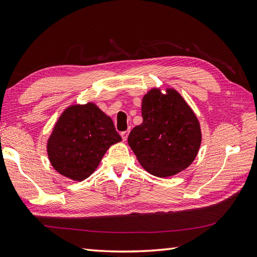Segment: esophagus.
Masks as SVG:
<instances>
[{"label":"esophagus","mask_w":257,"mask_h":257,"mask_svg":"<svg viewBox=\"0 0 257 257\" xmlns=\"http://www.w3.org/2000/svg\"><path fill=\"white\" fill-rule=\"evenodd\" d=\"M120 135H121V138H122V140H123V141H125V140H127V138H128L129 132H128V130H125V132H122V133L120 134Z\"/></svg>","instance_id":"1"}]
</instances>
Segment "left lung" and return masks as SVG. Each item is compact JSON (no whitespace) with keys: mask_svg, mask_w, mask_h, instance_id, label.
Returning a JSON list of instances; mask_svg holds the SVG:
<instances>
[{"mask_svg":"<svg viewBox=\"0 0 257 257\" xmlns=\"http://www.w3.org/2000/svg\"><path fill=\"white\" fill-rule=\"evenodd\" d=\"M144 121L129 134L128 145L146 171L159 178L187 169L198 155L200 122L183 97L173 88H152L143 98Z\"/></svg>","mask_w":257,"mask_h":257,"instance_id":"left-lung-1","label":"left lung"}]
</instances>
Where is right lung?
<instances>
[{"instance_id":"obj_1","label":"right lung","mask_w":257,"mask_h":257,"mask_svg":"<svg viewBox=\"0 0 257 257\" xmlns=\"http://www.w3.org/2000/svg\"><path fill=\"white\" fill-rule=\"evenodd\" d=\"M121 141L111 118L94 102L65 109L47 141V155L55 170L83 181L99 166L109 147Z\"/></svg>"}]
</instances>
